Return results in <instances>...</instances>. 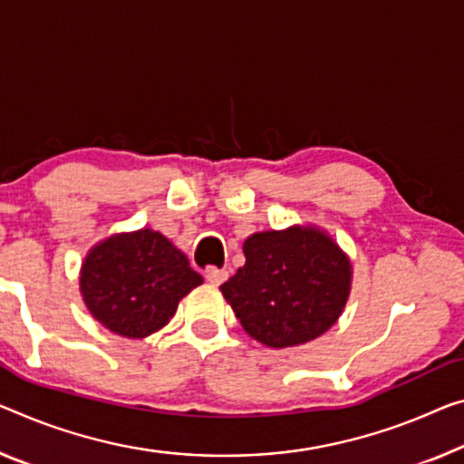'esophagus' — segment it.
I'll return each mask as SVG.
<instances>
[{
	"mask_svg": "<svg viewBox=\"0 0 464 464\" xmlns=\"http://www.w3.org/2000/svg\"><path fill=\"white\" fill-rule=\"evenodd\" d=\"M205 280L213 284V286H219V284H224L227 280V272H226V269L209 267L208 272H205Z\"/></svg>",
	"mask_w": 464,
	"mask_h": 464,
	"instance_id": "esophagus-1",
	"label": "esophagus"
}]
</instances>
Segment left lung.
<instances>
[{
	"label": "left lung",
	"mask_w": 464,
	"mask_h": 464,
	"mask_svg": "<svg viewBox=\"0 0 464 464\" xmlns=\"http://www.w3.org/2000/svg\"><path fill=\"white\" fill-rule=\"evenodd\" d=\"M245 266L219 290L248 336L272 348L315 340L336 324L351 290L346 255L313 227L259 232Z\"/></svg>",
	"instance_id": "8db88e82"
}]
</instances>
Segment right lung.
<instances>
[{
  "mask_svg": "<svg viewBox=\"0 0 464 464\" xmlns=\"http://www.w3.org/2000/svg\"><path fill=\"white\" fill-rule=\"evenodd\" d=\"M203 282L187 255L160 232L139 230L97 245L82 263L81 292L91 315L126 338H145L174 317Z\"/></svg>",
  "mask_w": 464,
  "mask_h": 464,
  "instance_id": "right-lung-1",
  "label": "right lung"
}]
</instances>
